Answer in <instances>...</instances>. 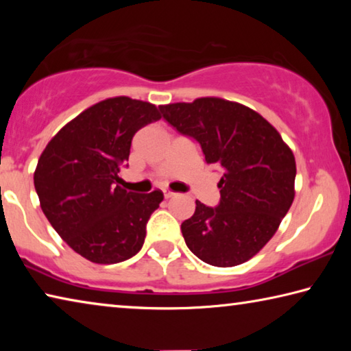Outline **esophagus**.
<instances>
[{"instance_id":"1","label":"esophagus","mask_w":351,"mask_h":351,"mask_svg":"<svg viewBox=\"0 0 351 351\" xmlns=\"http://www.w3.org/2000/svg\"><path fill=\"white\" fill-rule=\"evenodd\" d=\"M164 197L169 199V198H173V197H176V193H175V192H170V190H167V192L164 193Z\"/></svg>"}]
</instances>
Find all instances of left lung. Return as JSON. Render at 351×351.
Here are the masks:
<instances>
[{
  "label": "left lung",
  "instance_id": "1",
  "mask_svg": "<svg viewBox=\"0 0 351 351\" xmlns=\"http://www.w3.org/2000/svg\"><path fill=\"white\" fill-rule=\"evenodd\" d=\"M159 110L176 132L198 142L207 164L223 170L219 204L197 199L181 224L187 247L218 268L245 263L272 239L293 204V152L265 117L241 104L201 97Z\"/></svg>",
  "mask_w": 351,
  "mask_h": 351
}]
</instances>
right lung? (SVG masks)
<instances>
[{
    "mask_svg": "<svg viewBox=\"0 0 351 351\" xmlns=\"http://www.w3.org/2000/svg\"><path fill=\"white\" fill-rule=\"evenodd\" d=\"M159 119L153 104L105 99L68 122L41 153L34 173L41 210L63 241L93 263L128 260L144 245L147 221L164 195L127 192L117 182L134 133Z\"/></svg>",
    "mask_w": 351,
    "mask_h": 351,
    "instance_id": "add662e5",
    "label": "right lung"
}]
</instances>
